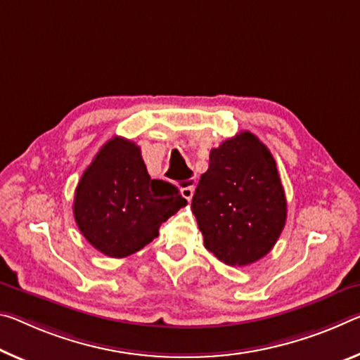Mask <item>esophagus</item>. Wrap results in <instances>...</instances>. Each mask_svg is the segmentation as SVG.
Here are the masks:
<instances>
[{"mask_svg":"<svg viewBox=\"0 0 360 360\" xmlns=\"http://www.w3.org/2000/svg\"><path fill=\"white\" fill-rule=\"evenodd\" d=\"M193 191H195V186H187V187H181V195L186 198V200H191L193 197Z\"/></svg>","mask_w":360,"mask_h":360,"instance_id":"esophagus-1","label":"esophagus"}]
</instances>
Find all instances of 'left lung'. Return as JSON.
<instances>
[{
    "instance_id": "1",
    "label": "left lung",
    "mask_w": 360,
    "mask_h": 360,
    "mask_svg": "<svg viewBox=\"0 0 360 360\" xmlns=\"http://www.w3.org/2000/svg\"><path fill=\"white\" fill-rule=\"evenodd\" d=\"M192 213L208 252L229 266H247L271 252L287 221L283 186L269 149L250 131L210 152Z\"/></svg>"
}]
</instances>
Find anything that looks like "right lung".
I'll list each match as a JSON object with an SVG mask.
<instances>
[{"label":"right lung","mask_w":360,"mask_h":360,"mask_svg":"<svg viewBox=\"0 0 360 360\" xmlns=\"http://www.w3.org/2000/svg\"><path fill=\"white\" fill-rule=\"evenodd\" d=\"M186 198L173 184L152 179L133 141L112 138L79 179L73 216L84 238L110 258H124L158 236L162 222Z\"/></svg>","instance_id":"right-lung-1"}]
</instances>
